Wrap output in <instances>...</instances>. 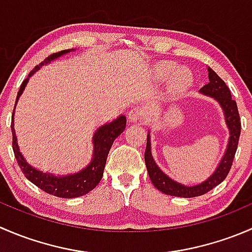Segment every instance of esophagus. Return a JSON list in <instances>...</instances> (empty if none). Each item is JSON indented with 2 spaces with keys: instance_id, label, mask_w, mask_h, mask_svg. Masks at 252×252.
Returning <instances> with one entry per match:
<instances>
[{
  "instance_id": "obj_1",
  "label": "esophagus",
  "mask_w": 252,
  "mask_h": 252,
  "mask_svg": "<svg viewBox=\"0 0 252 252\" xmlns=\"http://www.w3.org/2000/svg\"><path fill=\"white\" fill-rule=\"evenodd\" d=\"M142 116H144V112H142L141 108L135 107V108H133V110L129 111L128 119H129V122H131V123H138V122L141 119Z\"/></svg>"
}]
</instances>
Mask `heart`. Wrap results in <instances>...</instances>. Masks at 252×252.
Returning <instances> with one entry per match:
<instances>
[{
  "instance_id": "heart-1",
  "label": "heart",
  "mask_w": 252,
  "mask_h": 252,
  "mask_svg": "<svg viewBox=\"0 0 252 252\" xmlns=\"http://www.w3.org/2000/svg\"><path fill=\"white\" fill-rule=\"evenodd\" d=\"M172 70H173V67H171V65H163V67H161V73L163 75L169 74ZM191 83H192V79L189 73L188 72L177 73L171 81L172 93L175 94V95H180V94L185 93V91L190 88Z\"/></svg>"
}]
</instances>
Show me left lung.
I'll use <instances>...</instances> for the list:
<instances>
[{"label":"left lung","instance_id":"8db88e82","mask_svg":"<svg viewBox=\"0 0 252 252\" xmlns=\"http://www.w3.org/2000/svg\"><path fill=\"white\" fill-rule=\"evenodd\" d=\"M208 70V84H206L204 88L200 89V93L202 95L213 97L222 107L224 112L225 124L229 129V139H228L227 149L222 159L218 163L217 168L213 172L212 175L207 178L205 182L200 183L197 185H183L180 183L171 179L167 174L161 171L158 166L155 162L151 154V140H150V134H147L146 150H145V163H146L147 173L152 184L155 185L157 190L162 191L163 194L171 195V196L178 197H195L204 195L217 187L218 184L223 182L227 178L232 168L233 159H234L236 149H238L239 136H240V117H239L238 106L236 102L232 98L230 91L224 81L222 80L210 67Z\"/></svg>","mask_w":252,"mask_h":252}]
</instances>
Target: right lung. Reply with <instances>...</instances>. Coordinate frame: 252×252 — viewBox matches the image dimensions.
Masks as SVG:
<instances>
[{
    "instance_id": "right-lung-1",
    "label": "right lung",
    "mask_w": 252,
    "mask_h": 252,
    "mask_svg": "<svg viewBox=\"0 0 252 252\" xmlns=\"http://www.w3.org/2000/svg\"><path fill=\"white\" fill-rule=\"evenodd\" d=\"M68 52H70V50H63L60 51V52L53 53V55H50L29 73L28 78L25 79L22 83V85H20L14 108H16L18 100H19L20 95L23 94L28 81H29V78L32 77L36 70H39L44 64H47L51 61L56 60V58L61 57V56L65 55V53ZM13 117L14 111L13 114H12L11 124L12 135H13L12 146H13L14 156H16L17 162L18 164H19L22 172L24 173L25 177H27L28 180H30L32 184H35L37 188L44 190L45 192L55 195V196L57 197H63V199H73V197L83 196V195L88 194L89 191L95 189L96 185H97L98 183H100V180L102 179L103 169H105L106 161H107L108 152H110L112 144H113L114 139H116L117 136H119L123 133L126 124V116H119L118 118L112 121L111 123L103 124V126H100V128L95 131V134H94V154L90 163H89L85 168L81 169L80 172H78V173L67 175H55L52 173H48V172L39 171V169H36L35 167L30 166L27 162V159H25L24 157H23V155L20 154L19 147H18L16 131H14Z\"/></svg>"
}]
</instances>
